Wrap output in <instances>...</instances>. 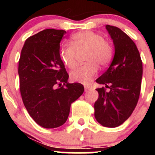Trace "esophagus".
Instances as JSON below:
<instances>
[{
    "instance_id": "esophagus-1",
    "label": "esophagus",
    "mask_w": 155,
    "mask_h": 155,
    "mask_svg": "<svg viewBox=\"0 0 155 155\" xmlns=\"http://www.w3.org/2000/svg\"><path fill=\"white\" fill-rule=\"evenodd\" d=\"M89 89H90V87H88V86H84V91H87Z\"/></svg>"
}]
</instances>
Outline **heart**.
<instances>
[{"label": "heart", "instance_id": "heart-1", "mask_svg": "<svg viewBox=\"0 0 155 155\" xmlns=\"http://www.w3.org/2000/svg\"><path fill=\"white\" fill-rule=\"evenodd\" d=\"M82 50H86V63L71 72V79L86 84L96 75L98 66L105 68L111 62L114 49L112 42L104 39L101 34L91 31H79L71 36L70 44L61 49V61L68 68L73 69L77 64L76 52Z\"/></svg>", "mask_w": 155, "mask_h": 155}]
</instances>
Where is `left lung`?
<instances>
[{"label": "left lung", "mask_w": 155, "mask_h": 155, "mask_svg": "<svg viewBox=\"0 0 155 155\" xmlns=\"http://www.w3.org/2000/svg\"><path fill=\"white\" fill-rule=\"evenodd\" d=\"M113 40L115 55L109 68L96 80L105 84L97 88L94 117L101 125L116 127L131 116L139 99L143 67L140 55L134 41L120 28L106 25Z\"/></svg>", "instance_id": "obj_1"}]
</instances>
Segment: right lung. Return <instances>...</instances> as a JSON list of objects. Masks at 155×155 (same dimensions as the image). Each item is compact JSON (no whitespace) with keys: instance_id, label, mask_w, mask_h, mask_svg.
Returning <instances> with one entry per match:
<instances>
[{"instance_id":"right-lung-1","label":"right lung","mask_w":155,"mask_h":155,"mask_svg":"<svg viewBox=\"0 0 155 155\" xmlns=\"http://www.w3.org/2000/svg\"><path fill=\"white\" fill-rule=\"evenodd\" d=\"M64 30H42L28 37L18 61L20 92L25 107L37 124L51 129L67 121L71 103L84 92L80 83L70 84L60 56Z\"/></svg>"}]
</instances>
